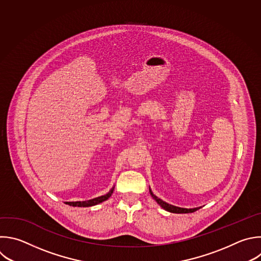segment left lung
I'll use <instances>...</instances> for the list:
<instances>
[{
  "label": "left lung",
  "instance_id": "1",
  "mask_svg": "<svg viewBox=\"0 0 261 261\" xmlns=\"http://www.w3.org/2000/svg\"><path fill=\"white\" fill-rule=\"evenodd\" d=\"M149 193H150V195H151V197L155 200V202L162 207V208H164L166 211H169V212H172V213H193V212H195V211H197L198 209H200V208H194V209H186V208H179V207H176V206H173V205H169L168 203H166V202H164V201H162L161 199H159V198H156L152 193H151V191L149 190Z\"/></svg>",
  "mask_w": 261,
  "mask_h": 261
}]
</instances>
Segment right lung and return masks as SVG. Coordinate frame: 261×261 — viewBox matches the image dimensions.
<instances>
[{
    "label": "right lung",
    "instance_id": "add662e5",
    "mask_svg": "<svg viewBox=\"0 0 261 261\" xmlns=\"http://www.w3.org/2000/svg\"><path fill=\"white\" fill-rule=\"evenodd\" d=\"M114 192V189L107 195L105 196H101V197H98V198H95V199H92V200H89V201H83V202H65V204L69 205V206H73V207H90V206H94V205H97L103 201H107L113 194Z\"/></svg>",
    "mask_w": 261,
    "mask_h": 261
}]
</instances>
